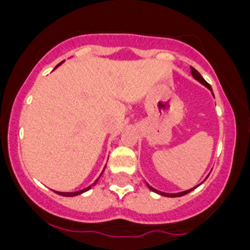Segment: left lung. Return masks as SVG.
<instances>
[{"label": "left lung", "instance_id": "left-lung-1", "mask_svg": "<svg viewBox=\"0 0 250 250\" xmlns=\"http://www.w3.org/2000/svg\"><path fill=\"white\" fill-rule=\"evenodd\" d=\"M191 68V75H193V77L194 79H195V80H198L199 81L200 83H203V85L204 86H207L208 89L210 90V91H213V90H211V87H210V85H209V83H207V81L204 80V79H203V76L202 75L199 74V72L196 71L195 68L194 67H190ZM147 187H149V189L151 191H155V193H158V194H160V195H163V196H169V198H176V196H183V195H185V194H188V193H190L191 190H194V188H191V189H189V190H185V191H182V193H176V194H169V193H163V191H159V190H156V189H154V188L152 187H150V185H147ZM196 188V187H195Z\"/></svg>", "mask_w": 250, "mask_h": 250}]
</instances>
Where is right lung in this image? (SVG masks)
Here are the masks:
<instances>
[{
    "instance_id": "1",
    "label": "right lung",
    "mask_w": 250,
    "mask_h": 250,
    "mask_svg": "<svg viewBox=\"0 0 250 250\" xmlns=\"http://www.w3.org/2000/svg\"><path fill=\"white\" fill-rule=\"evenodd\" d=\"M57 66H60V63H59V65H57ZM57 66H56V67H57ZM104 170H105V169H104ZM104 170H103V173H104ZM100 176H101V175H100ZM96 182H98V180H96ZM96 182H95L92 185L96 184ZM92 185H90V187L85 188V189H83V190L74 191V193H62V191H56V193L59 194V195H62V196H76V195H79V194H83V193H85V191L90 190V189H91V188H92Z\"/></svg>"
}]
</instances>
